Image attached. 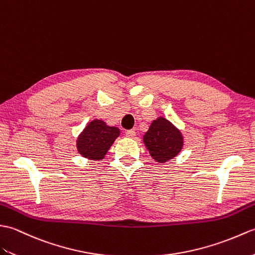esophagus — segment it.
<instances>
[{"mask_svg":"<svg viewBox=\"0 0 255 255\" xmlns=\"http://www.w3.org/2000/svg\"><path fill=\"white\" fill-rule=\"evenodd\" d=\"M126 135H127L128 137L133 138V137H135V135H136V133H135L134 129H128V131L126 132Z\"/></svg>","mask_w":255,"mask_h":255,"instance_id":"1","label":"esophagus"}]
</instances>
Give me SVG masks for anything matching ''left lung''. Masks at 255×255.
Instances as JSON below:
<instances>
[{
	"label": "left lung",
	"instance_id": "left-lung-1",
	"mask_svg": "<svg viewBox=\"0 0 255 255\" xmlns=\"http://www.w3.org/2000/svg\"><path fill=\"white\" fill-rule=\"evenodd\" d=\"M143 143L152 159L158 163H166L182 151L184 137L173 123L158 117L143 135Z\"/></svg>",
	"mask_w": 255,
	"mask_h": 255
}]
</instances>
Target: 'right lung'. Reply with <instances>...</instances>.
Returning <instances> with one entry per match:
<instances>
[{
	"instance_id": "obj_1",
	"label": "right lung",
	"mask_w": 255,
	"mask_h": 255,
	"mask_svg": "<svg viewBox=\"0 0 255 255\" xmlns=\"http://www.w3.org/2000/svg\"><path fill=\"white\" fill-rule=\"evenodd\" d=\"M120 133L119 128L108 126L104 120L95 119L77 136L78 154L88 160H103L117 137L120 136Z\"/></svg>"
}]
</instances>
